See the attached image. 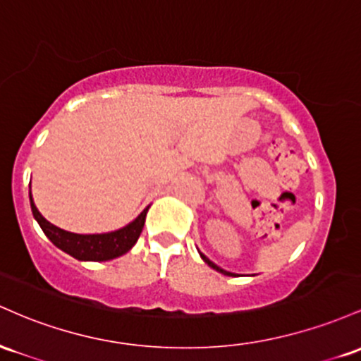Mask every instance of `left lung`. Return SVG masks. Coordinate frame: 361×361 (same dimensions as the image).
I'll list each match as a JSON object with an SVG mask.
<instances>
[{"mask_svg":"<svg viewBox=\"0 0 361 361\" xmlns=\"http://www.w3.org/2000/svg\"><path fill=\"white\" fill-rule=\"evenodd\" d=\"M200 256H201V259H202V261H204V262H206V264H208V266H209V268H213L214 271H218V273L225 274V276H238V274H235V273H230V271H225V269H221V268H220V266H216V264H214V262H213V261H209V259H208V257H206V256H204V254H201V252H200Z\"/></svg>","mask_w":361,"mask_h":361,"instance_id":"8db88e82","label":"left lung"}]
</instances>
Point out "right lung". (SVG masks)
<instances>
[{
	"label": "right lung",
	"mask_w": 361,
	"mask_h": 361,
	"mask_svg": "<svg viewBox=\"0 0 361 361\" xmlns=\"http://www.w3.org/2000/svg\"><path fill=\"white\" fill-rule=\"evenodd\" d=\"M28 197H30V208L32 213H34V218L37 220L42 232L46 233V237L58 249L70 254L71 257L78 259V261H111V259L126 254L136 244L137 238H140V233L145 225V218H147L149 208V206H147L131 224H128L119 230H114V232L85 235L66 232V230L49 224L39 213L37 206H35L34 200H32V191L28 192Z\"/></svg>",
	"instance_id": "obj_1"
}]
</instances>
